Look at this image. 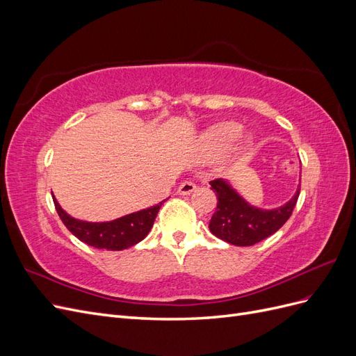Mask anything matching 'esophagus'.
<instances>
[{
  "instance_id": "34e87169",
  "label": "esophagus",
  "mask_w": 356,
  "mask_h": 356,
  "mask_svg": "<svg viewBox=\"0 0 356 356\" xmlns=\"http://www.w3.org/2000/svg\"><path fill=\"white\" fill-rule=\"evenodd\" d=\"M196 190V184H193V182H182V184L178 187V195L181 196H187V195H191L193 191Z\"/></svg>"
}]
</instances>
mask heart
<instances>
[{
	"label": "heart",
	"mask_w": 356,
	"mask_h": 356,
	"mask_svg": "<svg viewBox=\"0 0 356 356\" xmlns=\"http://www.w3.org/2000/svg\"><path fill=\"white\" fill-rule=\"evenodd\" d=\"M241 131L242 126L236 122H222L209 127L202 135L203 152L212 159H218L229 153L232 148L236 159L250 157L257 145V139L254 135L239 136ZM236 138L238 142L235 141Z\"/></svg>",
	"instance_id": "1"
}]
</instances>
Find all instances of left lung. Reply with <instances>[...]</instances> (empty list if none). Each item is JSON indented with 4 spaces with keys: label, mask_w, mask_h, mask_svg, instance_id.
Returning a JSON list of instances; mask_svg holds the SVG:
<instances>
[{
    "label": "left lung",
    "mask_w": 356,
    "mask_h": 356,
    "mask_svg": "<svg viewBox=\"0 0 356 356\" xmlns=\"http://www.w3.org/2000/svg\"><path fill=\"white\" fill-rule=\"evenodd\" d=\"M217 195V211L209 221V230L221 241L236 246H251L277 232L288 221L297 203L300 188L285 204L273 209L257 208L246 202L227 179L209 182Z\"/></svg>",
    "instance_id": "1"
}]
</instances>
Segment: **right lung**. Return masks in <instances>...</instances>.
Segmentation results:
<instances>
[{
  "mask_svg": "<svg viewBox=\"0 0 356 356\" xmlns=\"http://www.w3.org/2000/svg\"><path fill=\"white\" fill-rule=\"evenodd\" d=\"M165 200H161L160 203L154 204V207L132 212L113 221L89 222L72 218L71 215H68L60 208V204L58 203L55 196H53L55 208L62 222L65 224V227L75 238L90 246L98 248V250L108 251H122L141 242L149 233V230H152L157 212L161 208V204L165 203Z\"/></svg>",
  "mask_w": 356,
  "mask_h": 356,
  "instance_id": "add662e5",
  "label": "right lung"
}]
</instances>
